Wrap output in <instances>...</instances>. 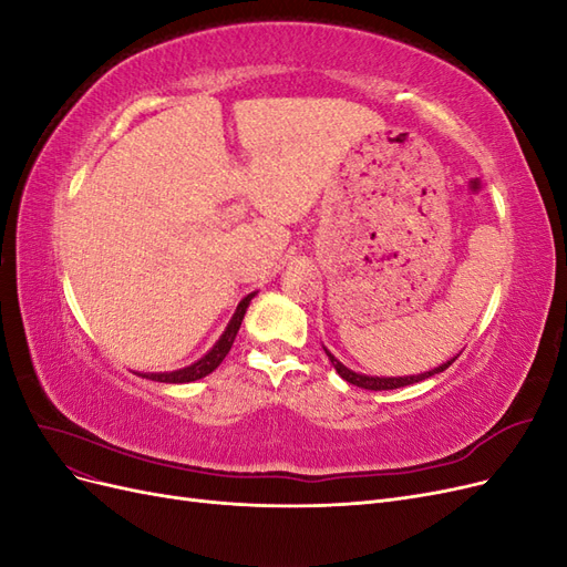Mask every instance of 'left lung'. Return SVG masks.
<instances>
[{
    "mask_svg": "<svg viewBox=\"0 0 567 567\" xmlns=\"http://www.w3.org/2000/svg\"><path fill=\"white\" fill-rule=\"evenodd\" d=\"M326 354H329L333 369L340 373V379H346L348 383H352V385H357V388H364V390H394V388L414 385V383H419V381L431 379V375H435V373H440V371H444V369H450V367L456 362V357H454V359H450L447 364H442V367H437V369H433V371H425V373H419V375H404V379H373V375H362V373L350 371L348 367H342L329 350H326Z\"/></svg>",
    "mask_w": 567,
    "mask_h": 567,
    "instance_id": "left-lung-1",
    "label": "left lung"
}]
</instances>
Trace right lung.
Here are the masks:
<instances>
[{"label":"right lung","instance_id":"obj_1","mask_svg":"<svg viewBox=\"0 0 567 567\" xmlns=\"http://www.w3.org/2000/svg\"><path fill=\"white\" fill-rule=\"evenodd\" d=\"M252 293L248 298H244L241 302H238L236 312L227 326V331L221 333V338L215 342V348L205 354L203 359H198L196 364L186 367V369H179V371H169V373H144V379H151V381H158V383H192V381H198L203 379V375L213 373L219 364L221 359H225L234 346V338L238 333V329H241V321H244V315H246V307L250 302Z\"/></svg>","mask_w":567,"mask_h":567}]
</instances>
